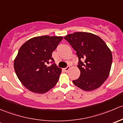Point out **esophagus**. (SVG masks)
<instances>
[{"instance_id": "1", "label": "esophagus", "mask_w": 123, "mask_h": 123, "mask_svg": "<svg viewBox=\"0 0 123 123\" xmlns=\"http://www.w3.org/2000/svg\"><path fill=\"white\" fill-rule=\"evenodd\" d=\"M70 66H67L66 68H64V70L65 71V72H68V71L69 70V69H70Z\"/></svg>"}]
</instances>
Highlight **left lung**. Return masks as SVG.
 <instances>
[{"label":"left lung","mask_w":123,"mask_h":123,"mask_svg":"<svg viewBox=\"0 0 123 123\" xmlns=\"http://www.w3.org/2000/svg\"><path fill=\"white\" fill-rule=\"evenodd\" d=\"M76 51L80 74L73 80L76 86L86 91L97 89L108 77L112 64L111 50L97 35L77 32L64 38Z\"/></svg>","instance_id":"obj_1"}]
</instances>
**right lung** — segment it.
Segmentation results:
<instances>
[{"label":"right lung","mask_w":123,"mask_h":123,"mask_svg":"<svg viewBox=\"0 0 123 123\" xmlns=\"http://www.w3.org/2000/svg\"><path fill=\"white\" fill-rule=\"evenodd\" d=\"M62 40L63 37H37L21 47L15 59L14 69L25 88L35 93H44L56 85L61 69L56 66L51 56ZM50 62L52 65L47 67Z\"/></svg>","instance_id":"add662e5"}]
</instances>
